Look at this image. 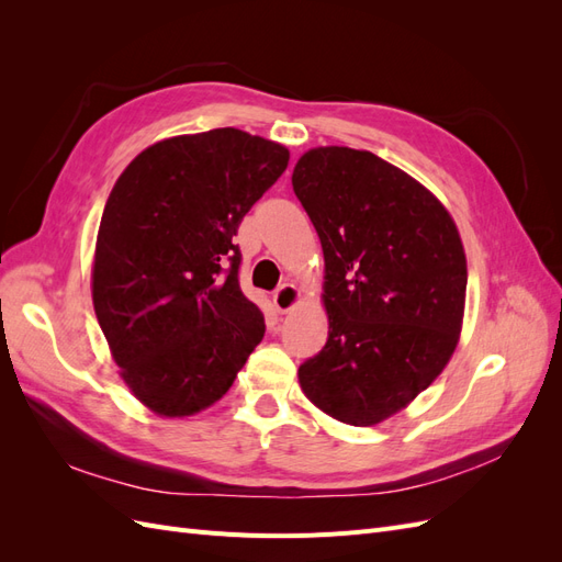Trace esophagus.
Returning <instances> with one entry per match:
<instances>
[{"label":"esophagus","instance_id":"34e87169","mask_svg":"<svg viewBox=\"0 0 562 562\" xmlns=\"http://www.w3.org/2000/svg\"><path fill=\"white\" fill-rule=\"evenodd\" d=\"M297 302H300V291L293 283H283V285L277 288V293H274L277 312H281V314L291 312Z\"/></svg>","mask_w":562,"mask_h":562}]
</instances>
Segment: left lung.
<instances>
[{
  "label": "left lung",
  "mask_w": 562,
  "mask_h": 562,
  "mask_svg": "<svg viewBox=\"0 0 562 562\" xmlns=\"http://www.w3.org/2000/svg\"><path fill=\"white\" fill-rule=\"evenodd\" d=\"M293 190L326 260L328 342L297 370L323 413L372 427L427 389L459 342L467 258L427 187L351 147L304 151Z\"/></svg>",
  "instance_id": "obj_1"
}]
</instances>
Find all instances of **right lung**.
<instances>
[{"mask_svg": "<svg viewBox=\"0 0 562 562\" xmlns=\"http://www.w3.org/2000/svg\"><path fill=\"white\" fill-rule=\"evenodd\" d=\"M239 128L155 143L119 176L100 220L93 310L133 396L161 417L223 398L265 316L241 293L232 239L288 166Z\"/></svg>", "mask_w": 562, "mask_h": 562, "instance_id": "1", "label": "right lung"}]
</instances>
